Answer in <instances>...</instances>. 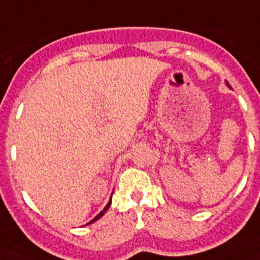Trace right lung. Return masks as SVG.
I'll list each match as a JSON object with an SVG mask.
<instances>
[{"mask_svg":"<svg viewBox=\"0 0 260 260\" xmlns=\"http://www.w3.org/2000/svg\"><path fill=\"white\" fill-rule=\"evenodd\" d=\"M110 205H111V201H110V202L107 203V206L104 207V209H103L102 212L99 213L98 216L94 217V218H93V220H92V221H89V222H88V224H92V222H94V221H96V220H99V218H100V217H103V216H104V213L107 212V210H108V207H110Z\"/></svg>","mask_w":260,"mask_h":260,"instance_id":"right-lung-1","label":"right lung"}]
</instances>
